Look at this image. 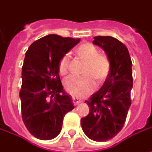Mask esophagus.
<instances>
[{
    "label": "esophagus",
    "instance_id": "1",
    "mask_svg": "<svg viewBox=\"0 0 152 152\" xmlns=\"http://www.w3.org/2000/svg\"><path fill=\"white\" fill-rule=\"evenodd\" d=\"M72 102L74 104H78L81 103V100L79 98H77V97H75V96H73L72 97Z\"/></svg>",
    "mask_w": 152,
    "mask_h": 152
}]
</instances>
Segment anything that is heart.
Here are the masks:
<instances>
[{"label": "heart", "instance_id": "heart-1", "mask_svg": "<svg viewBox=\"0 0 152 152\" xmlns=\"http://www.w3.org/2000/svg\"><path fill=\"white\" fill-rule=\"evenodd\" d=\"M77 55L86 64L83 67V75H72L66 79L64 83L65 89L70 94L75 96H83L91 92L94 86L95 82L98 84L104 83L111 71L110 59L103 54H99L96 47L90 43L80 45L77 50ZM70 61L68 56H63L58 63V72L61 75H66L69 72Z\"/></svg>", "mask_w": 152, "mask_h": 152}]
</instances>
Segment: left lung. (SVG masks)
Masks as SVG:
<instances>
[{
    "label": "left lung",
    "instance_id": "obj_1",
    "mask_svg": "<svg viewBox=\"0 0 152 152\" xmlns=\"http://www.w3.org/2000/svg\"><path fill=\"white\" fill-rule=\"evenodd\" d=\"M93 43L101 47L111 62V71L101 89L86 101L89 113L81 119L85 134L95 142H106L120 132L132 104V60L126 46L110 36H96Z\"/></svg>",
    "mask_w": 152,
    "mask_h": 152
}]
</instances>
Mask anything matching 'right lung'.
I'll return each instance as SVG.
<instances>
[{
  "instance_id": "right-lung-1",
  "label": "right lung",
  "mask_w": 152,
  "mask_h": 152,
  "mask_svg": "<svg viewBox=\"0 0 152 152\" xmlns=\"http://www.w3.org/2000/svg\"><path fill=\"white\" fill-rule=\"evenodd\" d=\"M79 41L50 34L34 41L26 52L20 91L21 116L28 131L39 140L57 137L65 114L74 109L71 96L63 90L58 63Z\"/></svg>"
}]
</instances>
